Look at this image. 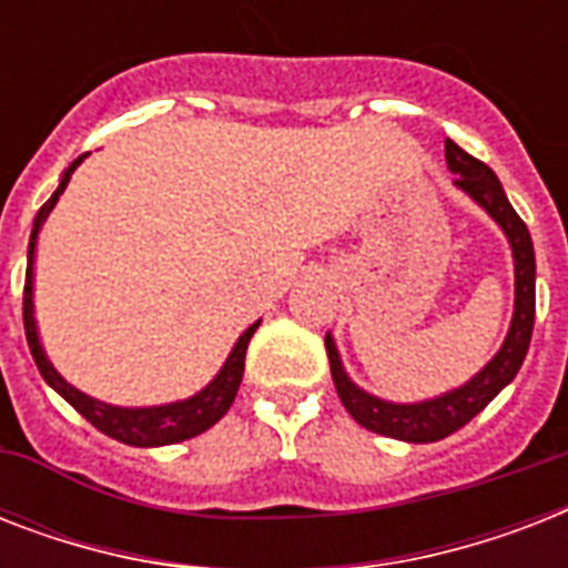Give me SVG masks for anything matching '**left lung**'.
I'll list each match as a JSON object with an SVG mask.
<instances>
[{
  "label": "left lung",
  "mask_w": 568,
  "mask_h": 568,
  "mask_svg": "<svg viewBox=\"0 0 568 568\" xmlns=\"http://www.w3.org/2000/svg\"><path fill=\"white\" fill-rule=\"evenodd\" d=\"M445 159H448V168L457 176L454 182L468 196H475L477 203L484 205L486 212L501 223V230L510 239L513 258H516V312H513L507 342L495 354L493 363L486 365L477 377L468 379L466 386L454 388V392L436 397V400H424V404H386V400L368 395L363 388H356L347 379L342 363H338V351L333 345V338H324L329 372H333V383H336V392L345 409L354 415V422L363 424L365 430L388 436V439L439 442L450 436V433H457L463 424L471 422L519 374L525 354H528L530 333H534V315H537V258H534V241H530L528 226H525V221L510 205L498 176L484 162H477L475 155L459 150L450 138L445 141Z\"/></svg>",
  "instance_id": "8db88e82"
}]
</instances>
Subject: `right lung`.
Returning <instances> with one entry per match:
<instances>
[{
	"label": "right lung",
	"mask_w": 568,
	"mask_h": 568,
	"mask_svg": "<svg viewBox=\"0 0 568 568\" xmlns=\"http://www.w3.org/2000/svg\"><path fill=\"white\" fill-rule=\"evenodd\" d=\"M88 155V153H84ZM84 155H79L61 176V185L55 194L49 196L47 203L40 205L38 217H34V230L29 239V267H26V288H22V324H26V338H29V351L38 363V372L43 374L49 386L55 388L58 395L64 397L67 404L73 406L75 413H82L88 422L102 430L111 439L123 442V445H135V448H155V445H173V442L194 439L200 433H205L212 424H217L232 406L235 395H239L241 377H244V356H247V345L258 324L244 329V336L235 342L230 359L223 363L221 374L200 392V395L180 400V404L153 406V409H120V406H109L93 400V397L82 395L79 388H73L61 374L52 368V363L43 354V347L38 342V327H34V303H31V262H34V244H38V232L47 221V214L52 212V205L58 203L61 191L67 189V182L73 176V171L82 164Z\"/></svg>",
	"instance_id": "add662e5"
}]
</instances>
